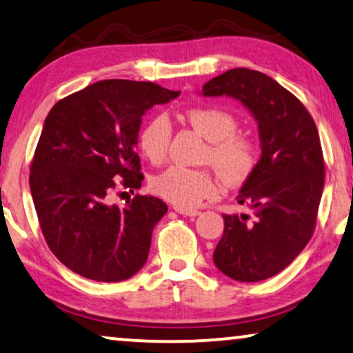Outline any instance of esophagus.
Listing matches in <instances>:
<instances>
[{
	"label": "esophagus",
	"instance_id": "esophagus-1",
	"mask_svg": "<svg viewBox=\"0 0 353 353\" xmlns=\"http://www.w3.org/2000/svg\"><path fill=\"white\" fill-rule=\"evenodd\" d=\"M174 211L179 212V214L188 216V217H195V216L200 214V211H196V210H183V208H177V206L174 208Z\"/></svg>",
	"mask_w": 353,
	"mask_h": 353
}]
</instances>
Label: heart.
<instances>
[{
	"label": "heart",
	"instance_id": "1",
	"mask_svg": "<svg viewBox=\"0 0 353 353\" xmlns=\"http://www.w3.org/2000/svg\"><path fill=\"white\" fill-rule=\"evenodd\" d=\"M185 117L210 141L205 161L211 163L228 183L246 181L256 168L257 148L251 139L236 134V117L221 107H192ZM171 139L170 118L158 113L139 132V147L152 163H161L170 152ZM150 187L155 195L183 210L195 208L219 192V183L210 170L185 166L161 171L152 179Z\"/></svg>",
	"mask_w": 353,
	"mask_h": 353
}]
</instances>
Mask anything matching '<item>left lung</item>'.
Segmentation results:
<instances>
[{"instance_id": "1", "label": "left lung", "mask_w": 353, "mask_h": 353, "mask_svg": "<svg viewBox=\"0 0 353 353\" xmlns=\"http://www.w3.org/2000/svg\"><path fill=\"white\" fill-rule=\"evenodd\" d=\"M205 96H230L259 125L262 155L238 203L252 214H224L214 264L238 281H261L286 269L310 241L325 185V160L314 118L275 79L232 68L203 86Z\"/></svg>"}]
</instances>
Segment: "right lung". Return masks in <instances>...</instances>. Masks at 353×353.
<instances>
[{
    "instance_id": "1",
    "label": "right lung",
    "mask_w": 353,
    "mask_h": 353,
    "mask_svg": "<svg viewBox=\"0 0 353 353\" xmlns=\"http://www.w3.org/2000/svg\"><path fill=\"white\" fill-rule=\"evenodd\" d=\"M179 94L150 81L103 79L48 113L30 165V190L49 250L75 274L123 281L145 264L166 203L136 193L118 208L110 195L141 188L134 147L142 115Z\"/></svg>"
}]
</instances>
